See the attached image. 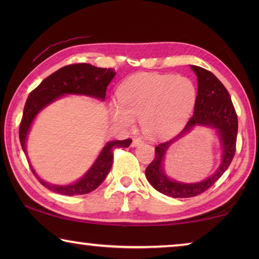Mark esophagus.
Wrapping results in <instances>:
<instances>
[{
  "mask_svg": "<svg viewBox=\"0 0 259 259\" xmlns=\"http://www.w3.org/2000/svg\"><path fill=\"white\" fill-rule=\"evenodd\" d=\"M144 143V140L142 139V138H134V140H133V146L135 147V146H138V145H140V144H143Z\"/></svg>",
  "mask_w": 259,
  "mask_h": 259,
  "instance_id": "esophagus-1",
  "label": "esophagus"
}]
</instances>
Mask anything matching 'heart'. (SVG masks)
<instances>
[{
    "label": "heart",
    "mask_w": 259,
    "mask_h": 259,
    "mask_svg": "<svg viewBox=\"0 0 259 259\" xmlns=\"http://www.w3.org/2000/svg\"><path fill=\"white\" fill-rule=\"evenodd\" d=\"M111 112L117 123L133 126L140 117L144 133L154 138L178 133L194 108L196 89L190 78L172 74H138L120 87Z\"/></svg>",
    "instance_id": "1"
}]
</instances>
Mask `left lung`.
<instances>
[{
  "label": "left lung",
  "mask_w": 259,
  "mask_h": 259,
  "mask_svg": "<svg viewBox=\"0 0 259 259\" xmlns=\"http://www.w3.org/2000/svg\"><path fill=\"white\" fill-rule=\"evenodd\" d=\"M191 67L198 76V95L194 105V113L181 134L155 147L154 159L145 170L146 178L151 185L162 194L172 198H193L209 190L229 168L236 151L238 115L229 91L211 72L193 65ZM198 124L213 126L219 130L223 146L221 166L212 177L203 182L184 184L171 181L166 177L161 166L164 153L175 140L182 137L183 134Z\"/></svg>",
  "instance_id": "8db88e82"
}]
</instances>
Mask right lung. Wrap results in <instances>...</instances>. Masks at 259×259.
Wrapping results in <instances>:
<instances>
[{"mask_svg": "<svg viewBox=\"0 0 259 259\" xmlns=\"http://www.w3.org/2000/svg\"><path fill=\"white\" fill-rule=\"evenodd\" d=\"M115 75V69L113 68H100L93 66L90 64H72L61 67L58 71L52 73L51 75L45 78L40 84L29 94L26 100L23 117L19 125V140L21 147L25 152V142L27 137L29 126L32 124L34 117L41 109L48 104L54 102L55 99L65 94H78L94 96L100 99H105L106 88ZM133 140H115L108 143L103 148L102 153L96 160L94 165L88 171L84 177L77 183L68 186H56L50 185L38 178V181L48 190L58 193V194L73 196L87 194L95 191L109 172L113 164V155L117 148L129 147ZM33 174L35 171L33 170Z\"/></svg>", "mask_w": 259, "mask_h": 259, "instance_id": "add662e5", "label": "right lung"}]
</instances>
